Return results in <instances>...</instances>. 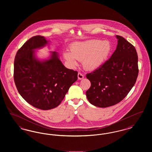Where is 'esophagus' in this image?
I'll use <instances>...</instances> for the list:
<instances>
[{"label":"esophagus","mask_w":152,"mask_h":152,"mask_svg":"<svg viewBox=\"0 0 152 152\" xmlns=\"http://www.w3.org/2000/svg\"><path fill=\"white\" fill-rule=\"evenodd\" d=\"M77 77H78V79L79 80H82L84 78V75L82 73L79 72L78 73Z\"/></svg>","instance_id":"1"}]
</instances>
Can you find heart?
Instances as JSON below:
<instances>
[{
    "mask_svg": "<svg viewBox=\"0 0 152 152\" xmlns=\"http://www.w3.org/2000/svg\"><path fill=\"white\" fill-rule=\"evenodd\" d=\"M112 49V44L108 40H89L72 44L69 47L70 52L64 51L63 56L72 67L77 65V60L82 61L86 70L94 71L106 61Z\"/></svg>",
    "mask_w": 152,
    "mask_h": 152,
    "instance_id": "obj_1",
    "label": "heart"
}]
</instances>
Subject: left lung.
Wrapping results in <instances>:
<instances>
[{"label": "left lung", "mask_w": 152, "mask_h": 152, "mask_svg": "<svg viewBox=\"0 0 152 152\" xmlns=\"http://www.w3.org/2000/svg\"><path fill=\"white\" fill-rule=\"evenodd\" d=\"M116 37L117 45L111 57L100 68L86 75L91 83L86 92L87 99L100 108L113 106L122 101L137 78L136 48L122 36Z\"/></svg>", "instance_id": "8db88e82"}]
</instances>
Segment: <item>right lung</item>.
Here are the masks:
<instances>
[{
  "label": "right lung",
  "mask_w": 152,
  "mask_h": 152,
  "mask_svg": "<svg viewBox=\"0 0 152 152\" xmlns=\"http://www.w3.org/2000/svg\"><path fill=\"white\" fill-rule=\"evenodd\" d=\"M48 43L44 36H34L23 44L15 58L14 77L19 93L30 105L42 110L59 105L78 74L63 64L57 52H50V56L45 59L36 56V50Z\"/></svg>",
  "instance_id": "add662e5"
}]
</instances>
